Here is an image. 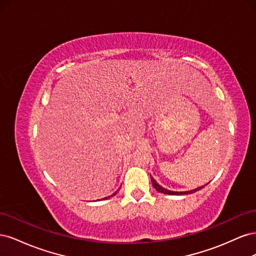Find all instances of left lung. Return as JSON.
<instances>
[{"mask_svg":"<svg viewBox=\"0 0 256 256\" xmlns=\"http://www.w3.org/2000/svg\"><path fill=\"white\" fill-rule=\"evenodd\" d=\"M150 180H152V186H154V188L156 189L158 192H160V193H164V194H168V196H182V194H190V193H194V192H196L198 190H200L203 188V186L202 187H198V188H196V189H193V190H190V191H182V192H176V191H170V190H166V188H164V187H161V186L158 184V182H156V180H154V178L152 177V175H150Z\"/></svg>","mask_w":256,"mask_h":256,"instance_id":"obj_1","label":"left lung"}]
</instances>
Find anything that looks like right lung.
<instances>
[{
  "label": "right lung",
  "instance_id": "1",
  "mask_svg": "<svg viewBox=\"0 0 256 256\" xmlns=\"http://www.w3.org/2000/svg\"><path fill=\"white\" fill-rule=\"evenodd\" d=\"M115 194H116V192H115V193H113V194H112V196H115ZM108 198H110V196H108ZM108 198H106V200Z\"/></svg>",
  "mask_w": 256,
  "mask_h": 256
}]
</instances>
